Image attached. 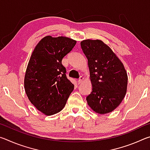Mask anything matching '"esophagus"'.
I'll return each instance as SVG.
<instances>
[{
	"label": "esophagus",
	"instance_id": "esophagus-1",
	"mask_svg": "<svg viewBox=\"0 0 150 150\" xmlns=\"http://www.w3.org/2000/svg\"><path fill=\"white\" fill-rule=\"evenodd\" d=\"M83 80V77H82V76H81V77L79 78V79H78V84H81V83H82Z\"/></svg>",
	"mask_w": 150,
	"mask_h": 150
}]
</instances>
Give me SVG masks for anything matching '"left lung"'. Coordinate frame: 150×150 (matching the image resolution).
<instances>
[{"instance_id": "left-lung-1", "label": "left lung", "mask_w": 150, "mask_h": 150, "mask_svg": "<svg viewBox=\"0 0 150 150\" xmlns=\"http://www.w3.org/2000/svg\"><path fill=\"white\" fill-rule=\"evenodd\" d=\"M88 59L92 91L86 99L96 112L106 114L117 107L125 96L128 76L120 59L99 40L81 42Z\"/></svg>"}]
</instances>
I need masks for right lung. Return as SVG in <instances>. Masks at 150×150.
Returning <instances> with one entry per match:
<instances>
[{"label":"right lung","mask_w":150,"mask_h":150,"mask_svg":"<svg viewBox=\"0 0 150 150\" xmlns=\"http://www.w3.org/2000/svg\"><path fill=\"white\" fill-rule=\"evenodd\" d=\"M75 40L46 36L35 46L24 78V88L30 102L46 115L64 107L74 85L66 76L62 59L73 50Z\"/></svg>","instance_id":"right-lung-1"}]
</instances>
